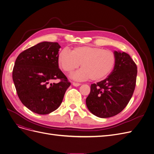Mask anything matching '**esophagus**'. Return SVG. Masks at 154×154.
<instances>
[{
    "mask_svg": "<svg viewBox=\"0 0 154 154\" xmlns=\"http://www.w3.org/2000/svg\"><path fill=\"white\" fill-rule=\"evenodd\" d=\"M72 85H74L75 87H77V86H79L80 85H81V84L80 83H78V82H72Z\"/></svg>",
    "mask_w": 154,
    "mask_h": 154,
    "instance_id": "34e87169",
    "label": "esophagus"
}]
</instances>
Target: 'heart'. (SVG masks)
Returning a JSON list of instances; mask_svg holds the SVG:
<instances>
[{
  "instance_id": "b5f03b06",
  "label": "heart",
  "mask_w": 154,
  "mask_h": 154,
  "mask_svg": "<svg viewBox=\"0 0 154 154\" xmlns=\"http://www.w3.org/2000/svg\"><path fill=\"white\" fill-rule=\"evenodd\" d=\"M58 63L66 73H71L81 63L82 69L72 77L77 80L90 78L92 81H101L111 72L116 62L115 53L97 46H82L70 51L63 49L58 55Z\"/></svg>"
}]
</instances>
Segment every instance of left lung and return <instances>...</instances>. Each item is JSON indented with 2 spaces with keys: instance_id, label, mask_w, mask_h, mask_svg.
<instances>
[{
  "instance_id": "obj_1",
  "label": "left lung",
  "mask_w": 154,
  "mask_h": 154,
  "mask_svg": "<svg viewBox=\"0 0 154 154\" xmlns=\"http://www.w3.org/2000/svg\"><path fill=\"white\" fill-rule=\"evenodd\" d=\"M114 70L103 81L91 85L86 99L89 110L99 118H109L122 112L134 92L137 66L127 53L115 51Z\"/></svg>"
}]
</instances>
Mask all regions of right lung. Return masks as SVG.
I'll use <instances>...</instances> for the list:
<instances>
[{"label": "right lung", "instance_id": "right-lung-1", "mask_svg": "<svg viewBox=\"0 0 154 154\" xmlns=\"http://www.w3.org/2000/svg\"><path fill=\"white\" fill-rule=\"evenodd\" d=\"M57 42H44L21 52L17 57L12 70L17 96L31 111L47 115L61 104L70 82L58 68ZM58 79V83L51 84Z\"/></svg>", "mask_w": 154, "mask_h": 154}]
</instances>
